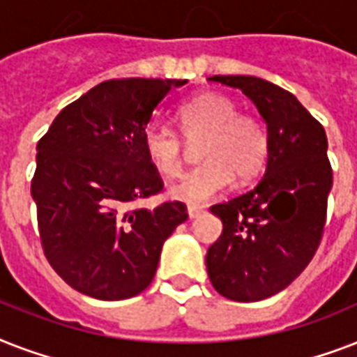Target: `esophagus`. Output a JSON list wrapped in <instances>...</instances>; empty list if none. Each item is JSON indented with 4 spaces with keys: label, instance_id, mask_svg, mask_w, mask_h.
Returning <instances> with one entry per match:
<instances>
[{
    "label": "esophagus",
    "instance_id": "34e87169",
    "mask_svg": "<svg viewBox=\"0 0 357 357\" xmlns=\"http://www.w3.org/2000/svg\"><path fill=\"white\" fill-rule=\"evenodd\" d=\"M187 213H189V218H196V217H200L202 213H204V209L196 206H189L187 207Z\"/></svg>",
    "mask_w": 357,
    "mask_h": 357
}]
</instances>
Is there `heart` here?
Instances as JSON below:
<instances>
[{"label":"heart","instance_id":"b5f03b06","mask_svg":"<svg viewBox=\"0 0 357 357\" xmlns=\"http://www.w3.org/2000/svg\"><path fill=\"white\" fill-rule=\"evenodd\" d=\"M176 120L185 139L202 135L198 159L204 162L170 189L174 200L198 206L226 189L231 176L237 181H250L265 167L271 148L265 123L252 113H238L231 98L218 92L198 94L178 109ZM142 150L161 176H179L183 168L179 137L159 126H148L142 131Z\"/></svg>","mask_w":357,"mask_h":357}]
</instances>
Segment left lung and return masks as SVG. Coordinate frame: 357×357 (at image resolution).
Returning <instances> with one entry per match:
<instances>
[{"label": "left lung", "instance_id": "1", "mask_svg": "<svg viewBox=\"0 0 357 357\" xmlns=\"http://www.w3.org/2000/svg\"><path fill=\"white\" fill-rule=\"evenodd\" d=\"M243 91L266 122L268 161L254 189L211 206L222 235L207 274L218 294L257 302L280 293L310 265L326 224L333 172L322 123L282 86L254 75H213Z\"/></svg>", "mask_w": 357, "mask_h": 357}]
</instances>
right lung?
<instances>
[{
  "mask_svg": "<svg viewBox=\"0 0 357 357\" xmlns=\"http://www.w3.org/2000/svg\"><path fill=\"white\" fill-rule=\"evenodd\" d=\"M185 79H109L57 114L36 144L31 195L47 263L75 291L100 300L142 293L162 243L187 206L133 204L162 190L142 150L153 109Z\"/></svg>",
  "mask_w": 357,
  "mask_h": 357,
  "instance_id": "obj_1",
  "label": "right lung"
}]
</instances>
